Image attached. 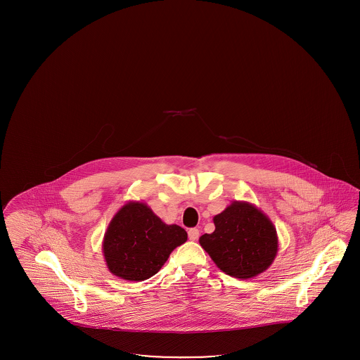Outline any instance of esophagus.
<instances>
[{"label":"esophagus","instance_id":"1","mask_svg":"<svg viewBox=\"0 0 360 360\" xmlns=\"http://www.w3.org/2000/svg\"><path fill=\"white\" fill-rule=\"evenodd\" d=\"M188 236L190 240H197L200 238V231L197 228H190L188 231Z\"/></svg>","mask_w":360,"mask_h":360}]
</instances>
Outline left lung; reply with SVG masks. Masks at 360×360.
Masks as SVG:
<instances>
[{
  "label": "left lung",
  "instance_id": "8db88e82",
  "mask_svg": "<svg viewBox=\"0 0 360 360\" xmlns=\"http://www.w3.org/2000/svg\"><path fill=\"white\" fill-rule=\"evenodd\" d=\"M214 232L200 244L220 270L235 278H254L273 263L278 251L274 225L257 207L233 202L214 216Z\"/></svg>",
  "mask_w": 360,
  "mask_h": 360
}]
</instances>
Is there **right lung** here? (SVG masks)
Masks as SVG:
<instances>
[{
  "label": "right lung",
  "mask_w": 360,
  "mask_h": 360,
  "mask_svg": "<svg viewBox=\"0 0 360 360\" xmlns=\"http://www.w3.org/2000/svg\"><path fill=\"white\" fill-rule=\"evenodd\" d=\"M188 240L184 228L163 223L144 204L122 206L103 238V255L110 273L125 281H144L156 274L174 248Z\"/></svg>",
  "instance_id": "add662e5"
}]
</instances>
